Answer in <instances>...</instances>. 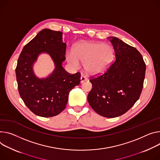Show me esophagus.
Instances as JSON below:
<instances>
[{
  "label": "esophagus",
  "mask_w": 160,
  "mask_h": 160,
  "mask_svg": "<svg viewBox=\"0 0 160 160\" xmlns=\"http://www.w3.org/2000/svg\"><path fill=\"white\" fill-rule=\"evenodd\" d=\"M87 80H88V78H86L84 76H81V77H80V83H81L84 82H85V81H87Z\"/></svg>",
  "instance_id": "1"
}]
</instances>
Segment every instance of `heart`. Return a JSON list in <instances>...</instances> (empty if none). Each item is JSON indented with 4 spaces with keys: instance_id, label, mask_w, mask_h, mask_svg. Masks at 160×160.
Instances as JSON below:
<instances>
[{
    "instance_id": "obj_1",
    "label": "heart",
    "mask_w": 160,
    "mask_h": 160,
    "mask_svg": "<svg viewBox=\"0 0 160 160\" xmlns=\"http://www.w3.org/2000/svg\"><path fill=\"white\" fill-rule=\"evenodd\" d=\"M114 58L113 47L106 43L82 41L67 55L68 62L75 68L84 62L85 71L91 75L102 73L112 64Z\"/></svg>"
}]
</instances>
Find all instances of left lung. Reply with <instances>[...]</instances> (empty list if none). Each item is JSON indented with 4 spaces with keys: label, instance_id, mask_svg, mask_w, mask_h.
<instances>
[{
    "label": "left lung",
    "instance_id": "left-lung-1",
    "mask_svg": "<svg viewBox=\"0 0 160 160\" xmlns=\"http://www.w3.org/2000/svg\"><path fill=\"white\" fill-rule=\"evenodd\" d=\"M108 38L115 59L105 73L91 78L92 88L88 99L97 113L113 118L125 113L139 99L146 66L135 48L118 38Z\"/></svg>",
    "mask_w": 160,
    "mask_h": 160
}]
</instances>
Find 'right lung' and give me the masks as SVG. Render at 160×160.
Instances as JSON below:
<instances>
[{
	"instance_id": "1",
	"label": "right lung",
	"mask_w": 160,
	"mask_h": 160,
	"mask_svg": "<svg viewBox=\"0 0 160 160\" xmlns=\"http://www.w3.org/2000/svg\"><path fill=\"white\" fill-rule=\"evenodd\" d=\"M62 34L42 29L23 47L18 60L15 71L19 94L25 105L40 117H53L63 111L70 91L80 82L79 72L70 74L62 66L66 48ZM41 52L48 53L55 64L52 74L44 79L38 78L33 71Z\"/></svg>"
}]
</instances>
